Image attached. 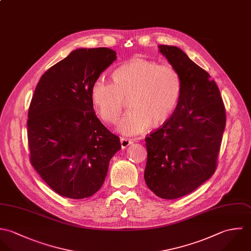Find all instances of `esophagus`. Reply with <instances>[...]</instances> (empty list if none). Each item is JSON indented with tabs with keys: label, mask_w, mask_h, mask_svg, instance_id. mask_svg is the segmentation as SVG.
Segmentation results:
<instances>
[{
	"label": "esophagus",
	"mask_w": 251,
	"mask_h": 251,
	"mask_svg": "<svg viewBox=\"0 0 251 251\" xmlns=\"http://www.w3.org/2000/svg\"><path fill=\"white\" fill-rule=\"evenodd\" d=\"M120 143H121V148L126 149L127 147H129L133 143V141L130 140V139H127V138H121Z\"/></svg>",
	"instance_id": "obj_1"
}]
</instances>
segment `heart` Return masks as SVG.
<instances>
[{
    "label": "heart",
    "instance_id": "b5f03b06",
    "mask_svg": "<svg viewBox=\"0 0 251 251\" xmlns=\"http://www.w3.org/2000/svg\"><path fill=\"white\" fill-rule=\"evenodd\" d=\"M113 82L97 78L91 97L100 118L109 124L118 121L125 98L130 97V110L120 122L125 135H137L167 122L181 94L179 73L169 65L133 59L114 70Z\"/></svg>",
    "mask_w": 251,
    "mask_h": 251
}]
</instances>
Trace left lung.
Segmentation results:
<instances>
[{"label":"left lung","instance_id":"8db88e82","mask_svg":"<svg viewBox=\"0 0 251 251\" xmlns=\"http://www.w3.org/2000/svg\"><path fill=\"white\" fill-rule=\"evenodd\" d=\"M159 51L179 73L182 88L172 116L146 138L145 180L156 196L174 200L214 174L226 112L208 73L176 47L159 46Z\"/></svg>","mask_w":251,"mask_h":251}]
</instances>
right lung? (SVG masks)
<instances>
[{"label":"right lung","mask_w":251,"mask_h":251,"mask_svg":"<svg viewBox=\"0 0 251 251\" xmlns=\"http://www.w3.org/2000/svg\"><path fill=\"white\" fill-rule=\"evenodd\" d=\"M116 60L106 48L79 49L50 68L31 100L27 135L32 166L57 194L94 195L103 183L119 137L96 116L93 82Z\"/></svg>","instance_id":"obj_1"}]
</instances>
